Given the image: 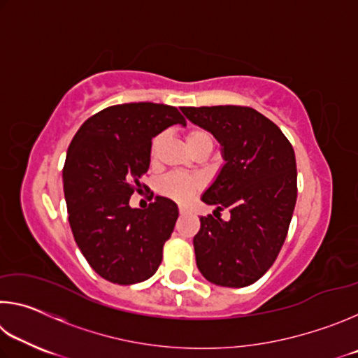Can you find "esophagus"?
Masks as SVG:
<instances>
[{"label": "esophagus", "instance_id": "obj_1", "mask_svg": "<svg viewBox=\"0 0 358 358\" xmlns=\"http://www.w3.org/2000/svg\"><path fill=\"white\" fill-rule=\"evenodd\" d=\"M178 211H180V215H186L187 211H189V208L185 207V205H180V207H178Z\"/></svg>", "mask_w": 358, "mask_h": 358}]
</instances>
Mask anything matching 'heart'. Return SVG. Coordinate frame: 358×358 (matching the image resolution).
Here are the masks:
<instances>
[{"label": "heart", "instance_id": "obj_1", "mask_svg": "<svg viewBox=\"0 0 358 358\" xmlns=\"http://www.w3.org/2000/svg\"><path fill=\"white\" fill-rule=\"evenodd\" d=\"M161 138L156 137L151 142V156H156L157 147H159ZM186 143L187 148L191 151L196 150L202 145H210L213 147V138L205 129H191L186 134ZM201 187V181L194 177H186V175H169L159 183V192L162 196L169 199H173L177 202H187L189 199L199 191Z\"/></svg>", "mask_w": 358, "mask_h": 358}]
</instances>
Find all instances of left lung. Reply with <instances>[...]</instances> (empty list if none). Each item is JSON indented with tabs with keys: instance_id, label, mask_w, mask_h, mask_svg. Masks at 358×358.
Masks as SVG:
<instances>
[{
	"instance_id": "left-lung-1",
	"label": "left lung",
	"mask_w": 358,
	"mask_h": 358,
	"mask_svg": "<svg viewBox=\"0 0 358 358\" xmlns=\"http://www.w3.org/2000/svg\"><path fill=\"white\" fill-rule=\"evenodd\" d=\"M191 123L213 134L224 164L203 191L215 216L194 237L197 268L224 287H246L273 265L296 202V164L281 129L251 107H183ZM222 208L231 220L215 216Z\"/></svg>"
}]
</instances>
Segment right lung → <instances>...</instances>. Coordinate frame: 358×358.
<instances>
[{
	"label": "right lung",
	"instance_id": "add662e5",
	"mask_svg": "<svg viewBox=\"0 0 358 358\" xmlns=\"http://www.w3.org/2000/svg\"><path fill=\"white\" fill-rule=\"evenodd\" d=\"M173 124L186 121L172 106H112L85 121L69 145L63 189L71 230L83 257L107 281L141 282L161 264L177 203L157 196L142 210L129 199L148 172L151 141Z\"/></svg>",
	"mask_w": 358,
	"mask_h": 358
}]
</instances>
